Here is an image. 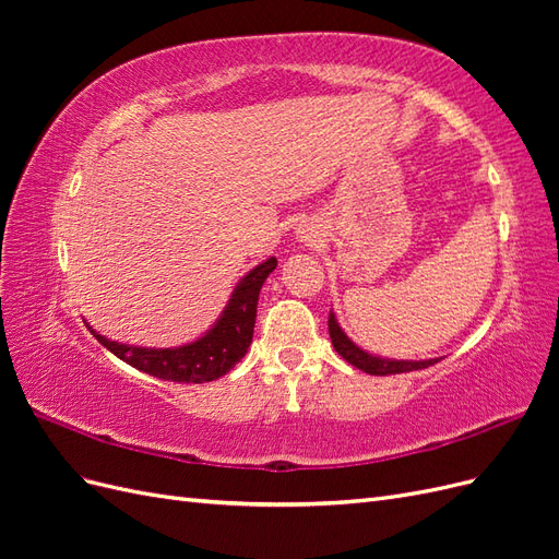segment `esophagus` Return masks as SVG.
Segmentation results:
<instances>
[{"label":"esophagus","instance_id":"esophagus-1","mask_svg":"<svg viewBox=\"0 0 559 559\" xmlns=\"http://www.w3.org/2000/svg\"><path fill=\"white\" fill-rule=\"evenodd\" d=\"M296 233H298L300 240H312L314 238V230L310 226H298Z\"/></svg>","mask_w":559,"mask_h":559}]
</instances>
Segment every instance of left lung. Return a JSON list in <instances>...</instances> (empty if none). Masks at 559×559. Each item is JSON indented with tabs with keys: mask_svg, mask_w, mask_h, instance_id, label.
<instances>
[{
	"mask_svg": "<svg viewBox=\"0 0 559 559\" xmlns=\"http://www.w3.org/2000/svg\"><path fill=\"white\" fill-rule=\"evenodd\" d=\"M329 333H331V343L335 347V352L341 354L345 361H349L352 366H357L359 370L368 376H396V373H411V370H421L429 368L433 364H438L441 359H419V361H405V359H386V357H378V354H370L364 347H359L352 337L341 329L337 319L331 310L329 314Z\"/></svg>",
	"mask_w": 559,
	"mask_h": 559,
	"instance_id": "obj_1",
	"label": "left lung"
}]
</instances>
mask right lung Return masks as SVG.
<instances>
[{
	"label": "right lung",
	"mask_w": 559,
	"mask_h": 559,
	"mask_svg": "<svg viewBox=\"0 0 559 559\" xmlns=\"http://www.w3.org/2000/svg\"><path fill=\"white\" fill-rule=\"evenodd\" d=\"M275 267V257L251 267L235 284L224 312L218 314L212 329H207L193 343L179 347H138L109 341V337L97 333L91 324L88 329L97 337V343H103L118 359L142 370V373L170 382H212L226 376L247 354L253 337V324H257L261 286Z\"/></svg>",
	"instance_id": "1"
}]
</instances>
